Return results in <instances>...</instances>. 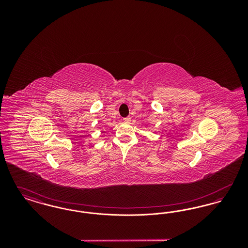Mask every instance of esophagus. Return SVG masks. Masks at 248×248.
I'll return each mask as SVG.
<instances>
[{
    "mask_svg": "<svg viewBox=\"0 0 248 248\" xmlns=\"http://www.w3.org/2000/svg\"><path fill=\"white\" fill-rule=\"evenodd\" d=\"M130 121H131V118H130V117H125V118H124V122H125V123H130Z\"/></svg>",
    "mask_w": 248,
    "mask_h": 248,
    "instance_id": "34e87169",
    "label": "esophagus"
}]
</instances>
